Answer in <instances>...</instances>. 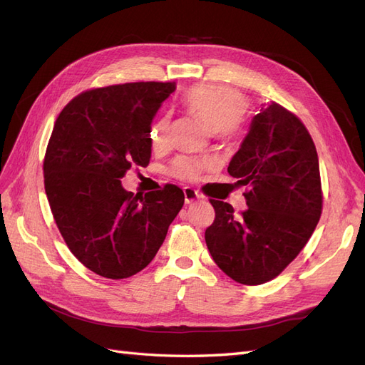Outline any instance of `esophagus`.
<instances>
[{
  "label": "esophagus",
  "mask_w": 365,
  "mask_h": 365,
  "mask_svg": "<svg viewBox=\"0 0 365 365\" xmlns=\"http://www.w3.org/2000/svg\"><path fill=\"white\" fill-rule=\"evenodd\" d=\"M201 200V195L197 193L192 187H184V201L185 204H195Z\"/></svg>",
  "instance_id": "esophagus-1"
}]
</instances>
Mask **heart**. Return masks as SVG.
<instances>
[{"instance_id": "1", "label": "heart", "mask_w": 365, "mask_h": 365, "mask_svg": "<svg viewBox=\"0 0 365 365\" xmlns=\"http://www.w3.org/2000/svg\"><path fill=\"white\" fill-rule=\"evenodd\" d=\"M182 106L193 117L201 121L202 126L216 134L220 132L224 135L235 134L240 123V117L244 115L247 102L245 97L237 90L222 85H196L182 94ZM170 126L169 115H161L152 123L149 129V141L152 149H161L168 143V132ZM208 168L205 160L180 157L176 158L170 168V173L175 178L195 181L200 178L202 170Z\"/></svg>"}]
</instances>
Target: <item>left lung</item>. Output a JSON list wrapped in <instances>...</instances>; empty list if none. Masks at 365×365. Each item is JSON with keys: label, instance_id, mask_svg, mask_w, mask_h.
<instances>
[{"label": "left lung", "instance_id": "left-lung-1", "mask_svg": "<svg viewBox=\"0 0 365 365\" xmlns=\"http://www.w3.org/2000/svg\"><path fill=\"white\" fill-rule=\"evenodd\" d=\"M228 173L247 185L248 208L210 200L213 224L205 244L217 267L242 284L267 283L288 267L311 239L323 210L314 140L303 121L271 102L251 120Z\"/></svg>", "mask_w": 365, "mask_h": 365}]
</instances>
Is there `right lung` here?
Returning a JSON list of instances; mask_svg holds the SVG:
<instances>
[{"instance_id":"obj_1","label":"right lung","mask_w":365,"mask_h":365,"mask_svg":"<svg viewBox=\"0 0 365 365\" xmlns=\"http://www.w3.org/2000/svg\"><path fill=\"white\" fill-rule=\"evenodd\" d=\"M175 82L94 88L67 103L43 158V185L65 244L83 267L120 280L155 257L184 205L175 184L145 196L123 189L132 165L150 160L149 129Z\"/></svg>"}]
</instances>
